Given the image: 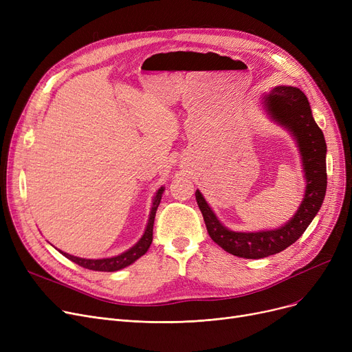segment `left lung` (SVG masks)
Wrapping results in <instances>:
<instances>
[{"label": "left lung", "instance_id": "left-lung-1", "mask_svg": "<svg viewBox=\"0 0 352 352\" xmlns=\"http://www.w3.org/2000/svg\"><path fill=\"white\" fill-rule=\"evenodd\" d=\"M263 100L268 116L288 129L300 148L307 187L298 211L276 230L236 232L221 224L202 194L198 190L195 192L212 241L224 251L248 260L278 254L297 241L320 211L327 191V144L304 92L297 87L280 85L272 88Z\"/></svg>", "mask_w": 352, "mask_h": 352}]
</instances>
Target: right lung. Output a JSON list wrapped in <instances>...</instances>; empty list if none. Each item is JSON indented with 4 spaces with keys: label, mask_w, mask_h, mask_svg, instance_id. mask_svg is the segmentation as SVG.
Returning <instances> with one entry per match:
<instances>
[{
    "label": "right lung",
    "mask_w": 352,
    "mask_h": 352,
    "mask_svg": "<svg viewBox=\"0 0 352 352\" xmlns=\"http://www.w3.org/2000/svg\"><path fill=\"white\" fill-rule=\"evenodd\" d=\"M164 192V187H161L154 199H153V208L150 212V218H148V224L146 228L142 234V236L140 238V241L131 247L129 250H126L125 252L117 255V256H111V258H101V260H87V258H80V256H74L69 255L67 252L60 251L65 258L71 260L72 263L78 264L80 267H84L87 270H92V271H105V272H114L118 270H122L128 265H131L134 261H137L140 256H142L148 248H150L151 243H153V228H154V219H155V212L157 208L161 202V197Z\"/></svg>",
    "instance_id": "right-lung-1"
}]
</instances>
